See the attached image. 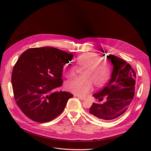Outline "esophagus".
Instances as JSON below:
<instances>
[{
    "label": "esophagus",
    "mask_w": 151,
    "mask_h": 151,
    "mask_svg": "<svg viewBox=\"0 0 151 151\" xmlns=\"http://www.w3.org/2000/svg\"><path fill=\"white\" fill-rule=\"evenodd\" d=\"M79 99H80L81 100H85L86 99V98H85V97H78Z\"/></svg>",
    "instance_id": "34e87169"
}]
</instances>
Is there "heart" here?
<instances>
[{
  "mask_svg": "<svg viewBox=\"0 0 151 151\" xmlns=\"http://www.w3.org/2000/svg\"><path fill=\"white\" fill-rule=\"evenodd\" d=\"M101 55L95 52H87L77 58L78 65L85 67L81 78H76L67 82L65 87L68 91L78 96H84L91 90L93 84L100 87L108 80L111 74L110 63L107 60H101ZM76 67L71 63L63 66L62 73L67 78H72L76 75Z\"/></svg>",
  "mask_w": 151,
  "mask_h": 151,
  "instance_id": "heart-1",
  "label": "heart"
}]
</instances>
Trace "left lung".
<instances>
[{"mask_svg":"<svg viewBox=\"0 0 151 151\" xmlns=\"http://www.w3.org/2000/svg\"><path fill=\"white\" fill-rule=\"evenodd\" d=\"M113 65L109 81L93 96L103 104L93 103L89 113L101 120H113L128 109L134 96L136 72L125 60L111 54L108 58Z\"/></svg>","mask_w":151,"mask_h":151,"instance_id":"obj_1","label":"left lung"}]
</instances>
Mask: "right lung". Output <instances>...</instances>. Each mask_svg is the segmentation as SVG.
<instances>
[{
  "mask_svg": "<svg viewBox=\"0 0 151 151\" xmlns=\"http://www.w3.org/2000/svg\"><path fill=\"white\" fill-rule=\"evenodd\" d=\"M72 54L52 47L30 48L13 67L12 83L16 102L27 117L44 123L58 116L73 95L55 91L62 85V69Z\"/></svg>",
  "mask_w": 151,
  "mask_h": 151,
  "instance_id": "right-lung-1",
  "label": "right lung"
}]
</instances>
